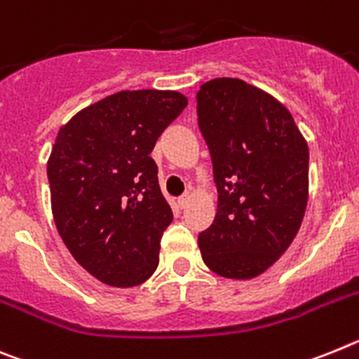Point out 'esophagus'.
<instances>
[{
  "mask_svg": "<svg viewBox=\"0 0 359 359\" xmlns=\"http://www.w3.org/2000/svg\"><path fill=\"white\" fill-rule=\"evenodd\" d=\"M188 202H189V195H182V197H179L177 204H179L180 210H186V208H188Z\"/></svg>",
  "mask_w": 359,
  "mask_h": 359,
  "instance_id": "esophagus-1",
  "label": "esophagus"
}]
</instances>
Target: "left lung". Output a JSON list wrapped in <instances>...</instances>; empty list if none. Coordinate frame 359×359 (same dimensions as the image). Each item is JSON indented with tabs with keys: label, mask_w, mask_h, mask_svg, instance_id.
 <instances>
[{
	"label": "left lung",
	"mask_w": 359,
	"mask_h": 359,
	"mask_svg": "<svg viewBox=\"0 0 359 359\" xmlns=\"http://www.w3.org/2000/svg\"><path fill=\"white\" fill-rule=\"evenodd\" d=\"M197 115L218 191L213 224L198 235L202 260L226 278H255L300 229L309 148L282 102L240 79L202 85Z\"/></svg>",
	"instance_id": "1"
}]
</instances>
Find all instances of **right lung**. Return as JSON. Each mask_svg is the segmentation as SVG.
Wrapping results in <instances>:
<instances>
[{"instance_id":"obj_1","label":"right lung","mask_w":359,"mask_h":359,"mask_svg":"<svg viewBox=\"0 0 359 359\" xmlns=\"http://www.w3.org/2000/svg\"><path fill=\"white\" fill-rule=\"evenodd\" d=\"M186 104L179 92L124 90L81 110L55 137L46 166L55 227L102 283L133 287L157 269L173 213L149 154Z\"/></svg>"}]
</instances>
